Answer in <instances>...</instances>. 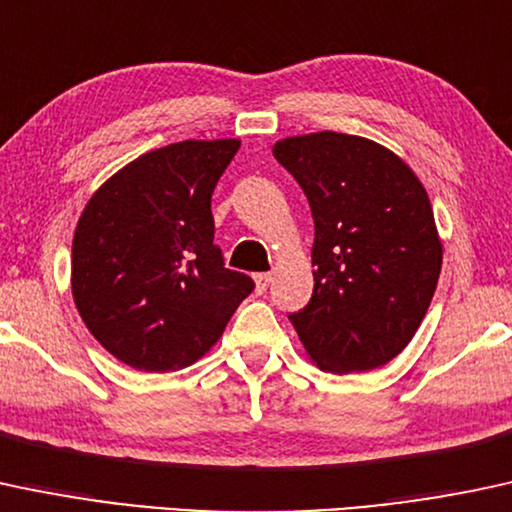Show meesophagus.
I'll return each mask as SVG.
<instances>
[{"instance_id": "1", "label": "esophagus", "mask_w": 512, "mask_h": 512, "mask_svg": "<svg viewBox=\"0 0 512 512\" xmlns=\"http://www.w3.org/2000/svg\"><path fill=\"white\" fill-rule=\"evenodd\" d=\"M254 283H256L258 295H263V292L268 290V285H271V273H256Z\"/></svg>"}]
</instances>
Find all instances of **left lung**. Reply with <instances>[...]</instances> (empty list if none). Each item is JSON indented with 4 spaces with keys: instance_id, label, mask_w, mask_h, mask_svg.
Masks as SVG:
<instances>
[{
    "instance_id": "8db88e82",
    "label": "left lung",
    "mask_w": 512,
    "mask_h": 512,
    "mask_svg": "<svg viewBox=\"0 0 512 512\" xmlns=\"http://www.w3.org/2000/svg\"><path fill=\"white\" fill-rule=\"evenodd\" d=\"M314 217V292L290 314L304 350L336 375L387 365L418 331L442 244L423 183L392 149L312 132L275 142Z\"/></svg>"
}]
</instances>
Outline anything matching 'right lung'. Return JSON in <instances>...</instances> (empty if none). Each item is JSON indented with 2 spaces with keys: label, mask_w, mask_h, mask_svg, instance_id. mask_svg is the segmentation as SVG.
I'll return each instance as SVG.
<instances>
[{
  "label": "right lung",
  "mask_w": 512,
  "mask_h": 512,
  "mask_svg": "<svg viewBox=\"0 0 512 512\" xmlns=\"http://www.w3.org/2000/svg\"><path fill=\"white\" fill-rule=\"evenodd\" d=\"M239 145L154 149L86 203L72 241V295L86 329L120 363L145 372L193 365L254 290L212 241L210 198Z\"/></svg>",
  "instance_id": "add662e5"
}]
</instances>
